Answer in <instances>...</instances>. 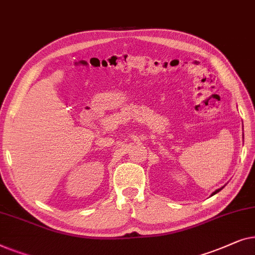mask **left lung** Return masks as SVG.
<instances>
[{"label":"left lung","mask_w":255,"mask_h":255,"mask_svg":"<svg viewBox=\"0 0 255 255\" xmlns=\"http://www.w3.org/2000/svg\"><path fill=\"white\" fill-rule=\"evenodd\" d=\"M223 187H224V186H223ZM223 187H221V188H218V189H216V191H215V192L213 193V194H211V196H213V195H215V194H216V193H218V192H220V191H222V189H223Z\"/></svg>","instance_id":"obj_1"}]
</instances>
